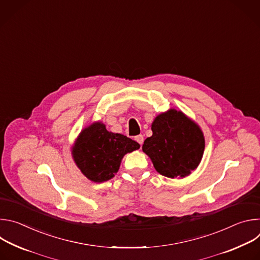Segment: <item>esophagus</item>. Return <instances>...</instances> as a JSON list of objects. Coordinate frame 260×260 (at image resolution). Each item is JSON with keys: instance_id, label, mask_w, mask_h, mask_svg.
Segmentation results:
<instances>
[{"instance_id": "esophagus-1", "label": "esophagus", "mask_w": 260, "mask_h": 260, "mask_svg": "<svg viewBox=\"0 0 260 260\" xmlns=\"http://www.w3.org/2000/svg\"><path fill=\"white\" fill-rule=\"evenodd\" d=\"M135 140L142 146V144L144 142V137H143V135H138V136L135 137Z\"/></svg>"}]
</instances>
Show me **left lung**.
<instances>
[{"label":"left lung","mask_w":260,"mask_h":260,"mask_svg":"<svg viewBox=\"0 0 260 260\" xmlns=\"http://www.w3.org/2000/svg\"><path fill=\"white\" fill-rule=\"evenodd\" d=\"M151 129L153 135L145 140L142 149L160 175L183 178L198 168L205 139L197 123L172 109L154 119Z\"/></svg>","instance_id":"left-lung-1"}]
</instances>
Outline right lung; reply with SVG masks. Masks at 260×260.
Instances as JSON below:
<instances>
[{"mask_svg": "<svg viewBox=\"0 0 260 260\" xmlns=\"http://www.w3.org/2000/svg\"><path fill=\"white\" fill-rule=\"evenodd\" d=\"M139 148L140 144L136 141L108 132L105 124L94 122L81 132L72 153L83 175L100 183L113 178L124 154Z\"/></svg>", "mask_w": 260, "mask_h": 260, "instance_id": "add662e5", "label": "right lung"}]
</instances>
